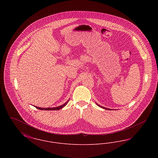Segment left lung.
Wrapping results in <instances>:
<instances>
[{"instance_id":"left-lung-1","label":"left lung","mask_w":158,"mask_h":158,"mask_svg":"<svg viewBox=\"0 0 158 158\" xmlns=\"http://www.w3.org/2000/svg\"><path fill=\"white\" fill-rule=\"evenodd\" d=\"M96 104L99 106V107H101V108H104V109H105V110H111V109H109V108H105V107H104V106H101V105H98L97 103H96Z\"/></svg>"}]
</instances>
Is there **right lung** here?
Returning a JSON list of instances; mask_svg holds the SVG:
<instances>
[{
  "label": "right lung",
  "mask_w": 158,
  "mask_h": 158,
  "mask_svg": "<svg viewBox=\"0 0 158 158\" xmlns=\"http://www.w3.org/2000/svg\"><path fill=\"white\" fill-rule=\"evenodd\" d=\"M69 101V99H68L67 102H66L63 105H60V106H57V107H53V108H40V107H38V106H34L36 108H37L38 110H48V111H50V110H52V111L53 110H59L61 109L62 108H63L64 106H65L66 105H67Z\"/></svg>",
  "instance_id": "1"
}]
</instances>
